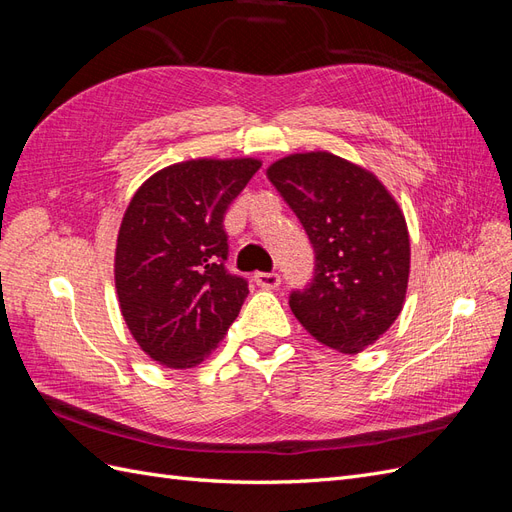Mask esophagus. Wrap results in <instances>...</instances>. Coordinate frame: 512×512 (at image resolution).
Wrapping results in <instances>:
<instances>
[{
    "instance_id": "1",
    "label": "esophagus",
    "mask_w": 512,
    "mask_h": 512,
    "mask_svg": "<svg viewBox=\"0 0 512 512\" xmlns=\"http://www.w3.org/2000/svg\"><path fill=\"white\" fill-rule=\"evenodd\" d=\"M254 282H256L260 288L273 290V288L280 286L282 277H280V273H256V275H254Z\"/></svg>"
}]
</instances>
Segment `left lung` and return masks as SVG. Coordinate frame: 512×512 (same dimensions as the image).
Masks as SVG:
<instances>
[{
  "instance_id": "1",
  "label": "left lung",
  "mask_w": 512,
  "mask_h": 512,
  "mask_svg": "<svg viewBox=\"0 0 512 512\" xmlns=\"http://www.w3.org/2000/svg\"><path fill=\"white\" fill-rule=\"evenodd\" d=\"M314 247V277L290 292L305 331L356 354L391 327L406 299L410 239L404 213L365 168L327 151L267 168Z\"/></svg>"
}]
</instances>
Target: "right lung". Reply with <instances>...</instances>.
<instances>
[{"mask_svg":"<svg viewBox=\"0 0 512 512\" xmlns=\"http://www.w3.org/2000/svg\"><path fill=\"white\" fill-rule=\"evenodd\" d=\"M260 162L192 160L149 177L117 237L121 314L153 361L194 367L222 342L250 288L226 269L224 213Z\"/></svg>","mask_w":512,"mask_h":512,"instance_id":"right-lung-1","label":"right lung"}]
</instances>
